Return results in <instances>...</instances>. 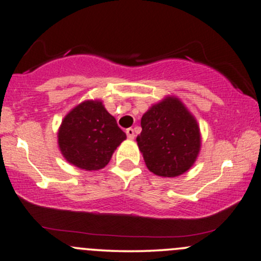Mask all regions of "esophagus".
Listing matches in <instances>:
<instances>
[{
    "mask_svg": "<svg viewBox=\"0 0 261 261\" xmlns=\"http://www.w3.org/2000/svg\"><path fill=\"white\" fill-rule=\"evenodd\" d=\"M125 133H126L128 139H131V140L135 139V130H134V128L128 127V128H126V131H125Z\"/></svg>",
    "mask_w": 261,
    "mask_h": 261,
    "instance_id": "obj_1",
    "label": "esophagus"
}]
</instances>
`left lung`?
Returning a JSON list of instances; mask_svg holds the SVG:
<instances>
[{
	"mask_svg": "<svg viewBox=\"0 0 261 261\" xmlns=\"http://www.w3.org/2000/svg\"><path fill=\"white\" fill-rule=\"evenodd\" d=\"M137 145L146 166L160 176H178L195 162L200 131L194 116L176 98L168 97L143 114Z\"/></svg>",
	"mask_w": 261,
	"mask_h": 261,
	"instance_id": "left-lung-1",
	"label": "left lung"
}]
</instances>
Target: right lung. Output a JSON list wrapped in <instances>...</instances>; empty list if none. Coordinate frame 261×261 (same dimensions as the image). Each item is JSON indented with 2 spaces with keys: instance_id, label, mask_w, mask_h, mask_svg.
Here are the masks:
<instances>
[{
  "instance_id": "obj_1",
  "label": "right lung",
  "mask_w": 261,
  "mask_h": 261,
  "mask_svg": "<svg viewBox=\"0 0 261 261\" xmlns=\"http://www.w3.org/2000/svg\"><path fill=\"white\" fill-rule=\"evenodd\" d=\"M58 137L61 153L71 164L81 169L98 170L109 163L114 149L126 135L101 101L88 100L65 116Z\"/></svg>"
}]
</instances>
